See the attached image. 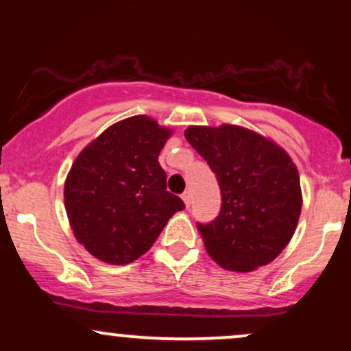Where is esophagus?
<instances>
[{
    "mask_svg": "<svg viewBox=\"0 0 351 351\" xmlns=\"http://www.w3.org/2000/svg\"><path fill=\"white\" fill-rule=\"evenodd\" d=\"M181 199L184 201V204H186V208H189V204H191V193L184 191L183 195H181Z\"/></svg>",
    "mask_w": 351,
    "mask_h": 351,
    "instance_id": "34e87169",
    "label": "esophagus"
}]
</instances>
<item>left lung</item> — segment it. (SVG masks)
Masks as SVG:
<instances>
[{
  "mask_svg": "<svg viewBox=\"0 0 351 351\" xmlns=\"http://www.w3.org/2000/svg\"><path fill=\"white\" fill-rule=\"evenodd\" d=\"M184 136L221 189L219 215L196 224L209 256L234 272L271 263L292 239L300 217V178L291 156L236 125L189 127Z\"/></svg>",
  "mask_w": 351,
  "mask_h": 351,
  "instance_id": "left-lung-1",
  "label": "left lung"
}]
</instances>
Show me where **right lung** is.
I'll use <instances>...</instances> for the list:
<instances>
[{
  "instance_id": "obj_1",
  "label": "right lung",
  "mask_w": 351,
  "mask_h": 351,
  "mask_svg": "<svg viewBox=\"0 0 351 351\" xmlns=\"http://www.w3.org/2000/svg\"><path fill=\"white\" fill-rule=\"evenodd\" d=\"M171 130L147 115L108 127L67 175L64 203L75 239L107 264L134 263L184 208L167 191L158 155Z\"/></svg>"
}]
</instances>
